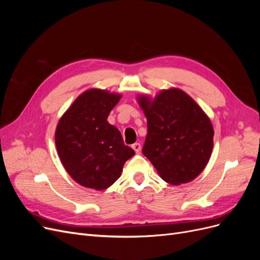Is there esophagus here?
<instances>
[{"mask_svg": "<svg viewBox=\"0 0 260 260\" xmlns=\"http://www.w3.org/2000/svg\"><path fill=\"white\" fill-rule=\"evenodd\" d=\"M132 148L135 149L136 153H140V151H141V144H140V143H135V144H132Z\"/></svg>", "mask_w": 260, "mask_h": 260, "instance_id": "esophagus-1", "label": "esophagus"}]
</instances>
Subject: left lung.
<instances>
[{
  "instance_id": "8db88e82",
  "label": "left lung",
  "mask_w": 260,
  "mask_h": 260,
  "mask_svg": "<svg viewBox=\"0 0 260 260\" xmlns=\"http://www.w3.org/2000/svg\"><path fill=\"white\" fill-rule=\"evenodd\" d=\"M147 119L142 152L166 182H191L205 169L214 147V128L201 106L178 88L161 90L152 99L139 94Z\"/></svg>"
}]
</instances>
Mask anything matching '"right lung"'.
<instances>
[{"instance_id":"add662e5","label":"right lung","mask_w":260,"mask_h":260,"mask_svg":"<svg viewBox=\"0 0 260 260\" xmlns=\"http://www.w3.org/2000/svg\"><path fill=\"white\" fill-rule=\"evenodd\" d=\"M120 99L119 93L89 89L58 120L55 131L58 157L68 175L84 187L98 191L109 187L136 154L124 145L120 131L107 121Z\"/></svg>"}]
</instances>
